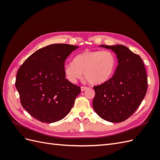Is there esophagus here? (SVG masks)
I'll list each match as a JSON object with an SVG mask.
<instances>
[{
	"instance_id": "34e87169",
	"label": "esophagus",
	"mask_w": 160,
	"mask_h": 160,
	"mask_svg": "<svg viewBox=\"0 0 160 160\" xmlns=\"http://www.w3.org/2000/svg\"><path fill=\"white\" fill-rule=\"evenodd\" d=\"M88 88H87V87L83 86V87H81V91H84L85 90H86Z\"/></svg>"
}]
</instances>
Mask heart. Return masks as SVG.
<instances>
[{"label": "heart", "mask_w": 160, "mask_h": 160, "mask_svg": "<svg viewBox=\"0 0 160 160\" xmlns=\"http://www.w3.org/2000/svg\"><path fill=\"white\" fill-rule=\"evenodd\" d=\"M117 58L110 51H85L75 57L73 62L64 65L66 78L76 83L83 76L93 85L104 84L113 77Z\"/></svg>", "instance_id": "1"}]
</instances>
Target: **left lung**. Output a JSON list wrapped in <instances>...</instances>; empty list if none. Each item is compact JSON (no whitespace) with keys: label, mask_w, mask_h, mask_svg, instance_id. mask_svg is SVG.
I'll return each instance as SVG.
<instances>
[{"label":"left lung","mask_w":160,"mask_h":160,"mask_svg":"<svg viewBox=\"0 0 160 160\" xmlns=\"http://www.w3.org/2000/svg\"><path fill=\"white\" fill-rule=\"evenodd\" d=\"M111 49L118 65L111 78L104 84L94 87V111L101 118L120 123L132 115L145 98L148 78L143 62L138 55L122 45L99 46Z\"/></svg>","instance_id":"left-lung-1"}]
</instances>
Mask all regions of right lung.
<instances>
[{
  "mask_svg": "<svg viewBox=\"0 0 160 160\" xmlns=\"http://www.w3.org/2000/svg\"><path fill=\"white\" fill-rule=\"evenodd\" d=\"M79 46L52 44L28 57L18 69L15 82L21 105L42 123L63 119L71 110L81 89L67 79L65 61Z\"/></svg>",
  "mask_w": 160,
  "mask_h": 160,
  "instance_id": "add662e5",
  "label": "right lung"
}]
</instances>
